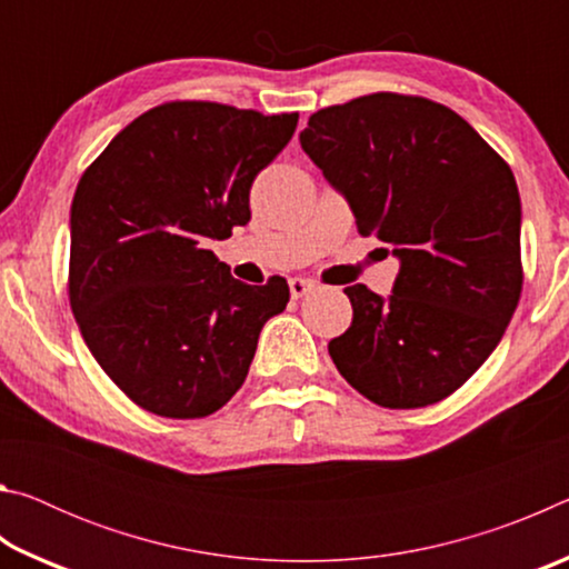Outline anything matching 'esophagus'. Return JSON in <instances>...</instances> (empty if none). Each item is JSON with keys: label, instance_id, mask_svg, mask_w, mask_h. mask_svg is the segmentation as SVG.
Masks as SVG:
<instances>
[{"label": "esophagus", "instance_id": "esophagus-1", "mask_svg": "<svg viewBox=\"0 0 569 569\" xmlns=\"http://www.w3.org/2000/svg\"><path fill=\"white\" fill-rule=\"evenodd\" d=\"M288 288H291L293 298H303L306 293L313 291L316 281H311V278H291V281H288Z\"/></svg>", "mask_w": 569, "mask_h": 569}]
</instances>
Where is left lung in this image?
Masks as SVG:
<instances>
[{
  "mask_svg": "<svg viewBox=\"0 0 569 569\" xmlns=\"http://www.w3.org/2000/svg\"><path fill=\"white\" fill-rule=\"evenodd\" d=\"M298 140L359 233L399 258L391 296L343 288L353 321L329 343L336 369L379 407L441 401L497 349L522 293L512 170L455 110L393 92L313 112Z\"/></svg>",
  "mask_w": 569,
  "mask_h": 569,
  "instance_id": "left-lung-1",
  "label": "left lung"
}]
</instances>
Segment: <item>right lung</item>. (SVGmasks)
Wrapping results in <instances>:
<instances>
[{
    "instance_id": "right-lung-1",
    "label": "right lung",
    "mask_w": 569,
    "mask_h": 569,
    "mask_svg": "<svg viewBox=\"0 0 569 569\" xmlns=\"http://www.w3.org/2000/svg\"><path fill=\"white\" fill-rule=\"evenodd\" d=\"M298 112L166 102L112 138L70 210V306L102 371L158 417L200 419L243 387L286 278L248 286L208 240L250 220L258 172Z\"/></svg>"
}]
</instances>
